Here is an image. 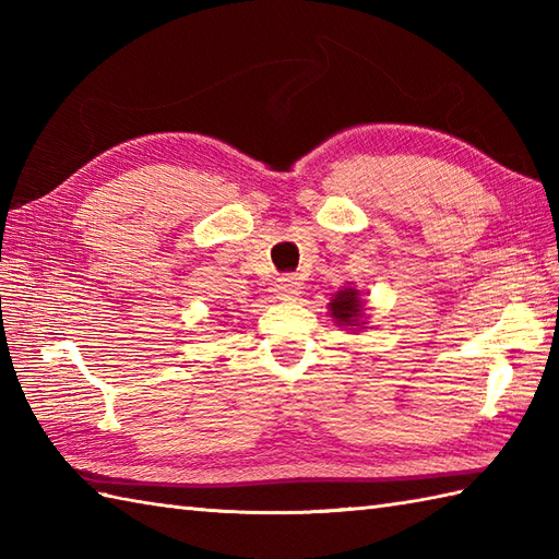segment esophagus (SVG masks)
<instances>
[{
    "instance_id": "esophagus-1",
    "label": "esophagus",
    "mask_w": 559,
    "mask_h": 559,
    "mask_svg": "<svg viewBox=\"0 0 559 559\" xmlns=\"http://www.w3.org/2000/svg\"><path fill=\"white\" fill-rule=\"evenodd\" d=\"M302 290L300 278L295 276H281L273 283V293H276L278 300H298V295Z\"/></svg>"
}]
</instances>
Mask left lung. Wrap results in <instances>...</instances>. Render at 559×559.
<instances>
[{
  "mask_svg": "<svg viewBox=\"0 0 559 559\" xmlns=\"http://www.w3.org/2000/svg\"><path fill=\"white\" fill-rule=\"evenodd\" d=\"M329 314L334 317L338 326H348L350 331L365 329V300L358 288H343L329 302Z\"/></svg>",
  "mask_w": 559,
  "mask_h": 559,
  "instance_id": "8db88e82",
  "label": "left lung"
}]
</instances>
